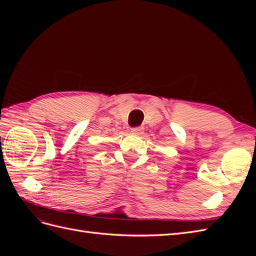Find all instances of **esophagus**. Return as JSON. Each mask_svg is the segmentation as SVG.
I'll return each instance as SVG.
<instances>
[{
	"label": "esophagus",
	"instance_id": "esophagus-1",
	"mask_svg": "<svg viewBox=\"0 0 256 256\" xmlns=\"http://www.w3.org/2000/svg\"><path fill=\"white\" fill-rule=\"evenodd\" d=\"M131 132L142 134L143 132V127H134V128H131Z\"/></svg>",
	"mask_w": 256,
	"mask_h": 256
}]
</instances>
